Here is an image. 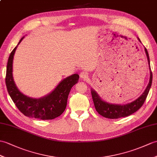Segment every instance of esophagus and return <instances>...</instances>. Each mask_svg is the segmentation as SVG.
I'll use <instances>...</instances> for the list:
<instances>
[{
    "label": "esophagus",
    "instance_id": "34e87169",
    "mask_svg": "<svg viewBox=\"0 0 157 157\" xmlns=\"http://www.w3.org/2000/svg\"><path fill=\"white\" fill-rule=\"evenodd\" d=\"M79 76H80V78H82V79H84V78H87V73H86V72H85V71H82V72L80 73Z\"/></svg>",
    "mask_w": 157,
    "mask_h": 157
}]
</instances>
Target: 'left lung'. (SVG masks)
I'll return each mask as SVG.
<instances>
[{
	"instance_id": "1",
	"label": "left lung",
	"mask_w": 157,
	"mask_h": 157,
	"mask_svg": "<svg viewBox=\"0 0 157 157\" xmlns=\"http://www.w3.org/2000/svg\"><path fill=\"white\" fill-rule=\"evenodd\" d=\"M140 42L139 38H138ZM146 55H147L148 62L149 64V69H150V80L149 83L145 89L144 92L141 94V96L138 98L136 100L132 101V102L126 104H114L108 103L106 101L102 100L97 94L95 90H91V93H92V96L93 101L94 104V106L98 114L102 116L104 118H110V119H116L122 117H126V116H130L133 113L136 112L138 110L142 107L143 105L146 98L147 97L149 90L152 85V74L150 66V59H149L148 53L146 48H144Z\"/></svg>"
}]
</instances>
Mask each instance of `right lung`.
Instances as JSON below:
<instances>
[{
	"label": "right lung",
	"mask_w": 157,
	"mask_h": 157,
	"mask_svg": "<svg viewBox=\"0 0 157 157\" xmlns=\"http://www.w3.org/2000/svg\"><path fill=\"white\" fill-rule=\"evenodd\" d=\"M24 38L22 37L18 45ZM18 45L10 53L6 65L5 82L7 90L13 102L21 112L29 118L52 120L59 116L65 110L69 94L77 83L78 74H73L62 81L53 92L44 97L36 99L24 95L18 90L13 77V57Z\"/></svg>",
	"instance_id": "add662e5"
}]
</instances>
